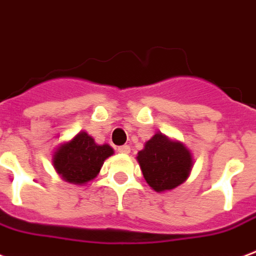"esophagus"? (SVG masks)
I'll return each instance as SVG.
<instances>
[{
	"label": "esophagus",
	"mask_w": 256,
	"mask_h": 256,
	"mask_svg": "<svg viewBox=\"0 0 256 256\" xmlns=\"http://www.w3.org/2000/svg\"><path fill=\"white\" fill-rule=\"evenodd\" d=\"M118 153H120V154H128V153H130V146H128V145L120 146V148H118Z\"/></svg>",
	"instance_id": "34e87169"
}]
</instances>
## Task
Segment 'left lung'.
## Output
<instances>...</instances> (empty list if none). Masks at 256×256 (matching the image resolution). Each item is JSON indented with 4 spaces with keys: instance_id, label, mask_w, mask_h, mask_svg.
Returning <instances> with one entry per match:
<instances>
[{
    "instance_id": "left-lung-1",
    "label": "left lung",
    "mask_w": 256,
    "mask_h": 256,
    "mask_svg": "<svg viewBox=\"0 0 256 256\" xmlns=\"http://www.w3.org/2000/svg\"><path fill=\"white\" fill-rule=\"evenodd\" d=\"M146 182L156 192H168L184 184L193 168L190 150L177 140L156 132L136 154Z\"/></svg>"
}]
</instances>
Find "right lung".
<instances>
[{"label":"right lung","instance_id":"obj_1","mask_svg":"<svg viewBox=\"0 0 256 256\" xmlns=\"http://www.w3.org/2000/svg\"><path fill=\"white\" fill-rule=\"evenodd\" d=\"M114 154L110 145H98L86 132H79L72 140L56 148L52 164L56 173L70 184L84 185L100 172L104 160Z\"/></svg>","mask_w":256,"mask_h":256}]
</instances>
